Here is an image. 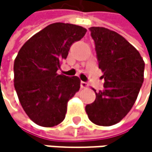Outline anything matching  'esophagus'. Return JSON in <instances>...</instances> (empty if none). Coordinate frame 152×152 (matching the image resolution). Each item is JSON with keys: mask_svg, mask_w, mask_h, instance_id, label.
I'll return each instance as SVG.
<instances>
[{"mask_svg": "<svg viewBox=\"0 0 152 152\" xmlns=\"http://www.w3.org/2000/svg\"><path fill=\"white\" fill-rule=\"evenodd\" d=\"M80 86H81V88H86V87L88 86V84H87L86 82L81 81V83H80Z\"/></svg>", "mask_w": 152, "mask_h": 152, "instance_id": "34e87169", "label": "esophagus"}]
</instances>
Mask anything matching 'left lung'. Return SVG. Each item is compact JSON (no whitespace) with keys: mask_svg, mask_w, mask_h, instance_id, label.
Here are the masks:
<instances>
[{"mask_svg":"<svg viewBox=\"0 0 152 152\" xmlns=\"http://www.w3.org/2000/svg\"><path fill=\"white\" fill-rule=\"evenodd\" d=\"M95 42L104 89L86 106L88 118L98 126H112L135 103L144 80L145 64L139 51L118 33L104 27L89 28ZM152 70V67H151Z\"/></svg>","mask_w":152,"mask_h":152,"instance_id":"obj_1","label":"left lung"}]
</instances>
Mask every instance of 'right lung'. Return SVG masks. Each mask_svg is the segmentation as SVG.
<instances>
[{"label":"right lung","instance_id":"add662e5","mask_svg":"<svg viewBox=\"0 0 152 152\" xmlns=\"http://www.w3.org/2000/svg\"><path fill=\"white\" fill-rule=\"evenodd\" d=\"M86 29L55 23L35 34L22 46L14 65V87L20 103L35 124L54 127L65 119L67 102L80 88L77 77L58 75L61 61Z\"/></svg>","mask_w":152,"mask_h":152}]
</instances>
